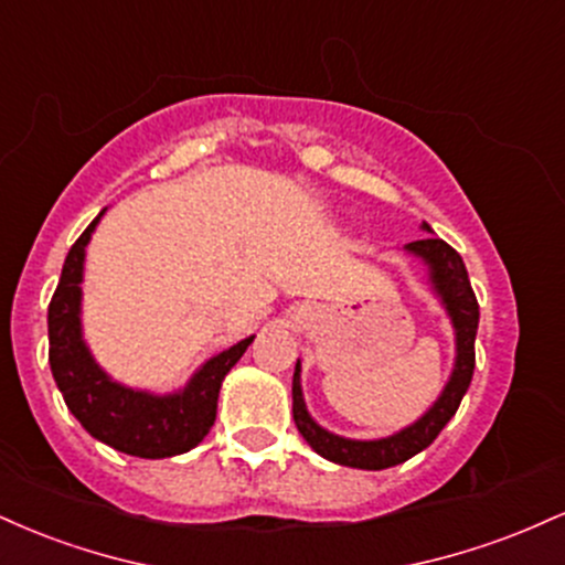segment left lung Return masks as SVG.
Wrapping results in <instances>:
<instances>
[{
    "mask_svg": "<svg viewBox=\"0 0 565 565\" xmlns=\"http://www.w3.org/2000/svg\"><path fill=\"white\" fill-rule=\"evenodd\" d=\"M423 231L433 233L427 223H423ZM404 249L427 265V276H430L433 291L440 297V305H444L446 313H449L451 319L454 340H457V359H454L451 377L446 382L444 393L438 395L436 404L427 408L414 425L404 427V430H398L395 436L377 440H353L323 430V427L310 417L308 408H305L300 387V361H297L295 380H291V414H295L297 430L302 433V438L308 440L310 449L316 454H321L329 462L345 465V468L385 470L393 468V465L406 462L414 454L427 449V446L438 438V433L444 430L446 423L457 414L459 404H462V395L468 393L470 387L472 369H476L478 300L476 291L470 287L468 268H465L462 257L457 255V249H451V246L438 236H425L419 238V242L406 244Z\"/></svg>",
    "mask_w": 565,
    "mask_h": 565,
    "instance_id": "8db88e82",
    "label": "left lung"
}]
</instances>
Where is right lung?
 Returning a JSON list of instances; mask_svg holds the SVG:
<instances>
[{"label":"right lung","mask_w":565,"mask_h":565,"mask_svg":"<svg viewBox=\"0 0 565 565\" xmlns=\"http://www.w3.org/2000/svg\"><path fill=\"white\" fill-rule=\"evenodd\" d=\"M97 215L76 238L63 263L61 281L50 300V369L68 412L89 436L116 451L142 459H164L191 451L215 425L217 395L225 374L236 366L255 337L212 355L178 393L157 395L116 382L97 366L82 340V276L84 249L93 238Z\"/></svg>","instance_id":"right-lung-1"}]
</instances>
